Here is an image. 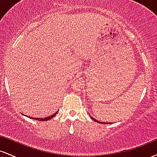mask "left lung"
Listing matches in <instances>:
<instances>
[{
  "label": "left lung",
  "mask_w": 157,
  "mask_h": 157,
  "mask_svg": "<svg viewBox=\"0 0 157 157\" xmlns=\"http://www.w3.org/2000/svg\"><path fill=\"white\" fill-rule=\"evenodd\" d=\"M91 119H92V120H94V121H95V122H99V123H100V121H99V122H98V121H97V120H95V119H94V118H93V117H91ZM100 123H102H102H103V122H100ZM104 124H106V123H104Z\"/></svg>",
  "instance_id": "1"
}]
</instances>
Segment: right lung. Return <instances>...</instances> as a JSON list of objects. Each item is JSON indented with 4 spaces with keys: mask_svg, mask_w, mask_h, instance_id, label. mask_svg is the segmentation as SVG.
Listing matches in <instances>:
<instances>
[{
    "mask_svg": "<svg viewBox=\"0 0 157 157\" xmlns=\"http://www.w3.org/2000/svg\"><path fill=\"white\" fill-rule=\"evenodd\" d=\"M57 112H55L54 114L51 115V116L48 117H45V118H34V117H29V118L31 119H33V120H40V121H47V120H49L50 119H52V117H54L55 116L56 114H57Z\"/></svg>",
    "mask_w": 157,
    "mask_h": 157,
    "instance_id": "1",
    "label": "right lung"
}]
</instances>
